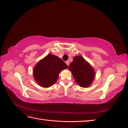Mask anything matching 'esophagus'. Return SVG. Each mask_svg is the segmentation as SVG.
I'll use <instances>...</instances> for the list:
<instances>
[{"label": "esophagus", "mask_w": 128, "mask_h": 128, "mask_svg": "<svg viewBox=\"0 0 128 128\" xmlns=\"http://www.w3.org/2000/svg\"><path fill=\"white\" fill-rule=\"evenodd\" d=\"M66 64H67V66H69V64H70V62H68V61H66Z\"/></svg>", "instance_id": "1"}]
</instances>
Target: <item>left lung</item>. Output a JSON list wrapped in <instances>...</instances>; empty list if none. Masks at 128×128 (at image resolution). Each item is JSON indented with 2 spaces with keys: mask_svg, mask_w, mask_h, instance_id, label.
<instances>
[{
  "mask_svg": "<svg viewBox=\"0 0 128 128\" xmlns=\"http://www.w3.org/2000/svg\"><path fill=\"white\" fill-rule=\"evenodd\" d=\"M69 70L71 71L76 83L83 88L89 86L95 78L93 68L80 56H76L70 64Z\"/></svg>",
  "mask_w": 128,
  "mask_h": 128,
  "instance_id": "obj_1",
  "label": "left lung"
}]
</instances>
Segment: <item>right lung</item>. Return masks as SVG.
Masks as SVG:
<instances>
[{
    "instance_id": "1",
    "label": "right lung",
    "mask_w": 128,
    "mask_h": 128,
    "mask_svg": "<svg viewBox=\"0 0 128 128\" xmlns=\"http://www.w3.org/2000/svg\"><path fill=\"white\" fill-rule=\"evenodd\" d=\"M67 68L62 59L50 54L36 64L33 70L34 78L40 86L48 88L54 84L61 70Z\"/></svg>"
}]
</instances>
